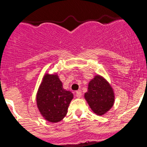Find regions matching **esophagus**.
Here are the masks:
<instances>
[{
	"label": "esophagus",
	"mask_w": 147,
	"mask_h": 147,
	"mask_svg": "<svg viewBox=\"0 0 147 147\" xmlns=\"http://www.w3.org/2000/svg\"><path fill=\"white\" fill-rule=\"evenodd\" d=\"M76 98H81L82 96V92L80 91V90H79V91H76Z\"/></svg>",
	"instance_id": "34e87169"
}]
</instances>
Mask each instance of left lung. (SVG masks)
I'll use <instances>...</instances> for the list:
<instances>
[{"instance_id": "8db88e82", "label": "left lung", "mask_w": 147, "mask_h": 147, "mask_svg": "<svg viewBox=\"0 0 147 147\" xmlns=\"http://www.w3.org/2000/svg\"><path fill=\"white\" fill-rule=\"evenodd\" d=\"M84 97L92 111L98 115L107 113L115 102L113 88L104 76L98 74L89 82Z\"/></svg>"}]
</instances>
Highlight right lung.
Returning a JSON list of instances; mask_svg holds the SVG:
<instances>
[{
  "label": "right lung",
  "instance_id": "1",
  "mask_svg": "<svg viewBox=\"0 0 147 147\" xmlns=\"http://www.w3.org/2000/svg\"><path fill=\"white\" fill-rule=\"evenodd\" d=\"M74 94L64 89L57 73H45L36 95L37 106L45 120L57 123L64 119Z\"/></svg>",
  "mask_w": 147,
  "mask_h": 147
}]
</instances>
